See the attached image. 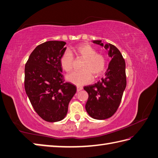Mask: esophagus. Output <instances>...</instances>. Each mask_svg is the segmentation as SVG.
I'll return each instance as SVG.
<instances>
[{
	"mask_svg": "<svg viewBox=\"0 0 158 158\" xmlns=\"http://www.w3.org/2000/svg\"><path fill=\"white\" fill-rule=\"evenodd\" d=\"M82 89H83V87H81V86H77V92L81 91Z\"/></svg>",
	"mask_w": 158,
	"mask_h": 158,
	"instance_id": "esophagus-1",
	"label": "esophagus"
}]
</instances>
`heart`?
<instances>
[{
    "label": "heart",
    "mask_w": 158,
    "mask_h": 158,
    "mask_svg": "<svg viewBox=\"0 0 158 158\" xmlns=\"http://www.w3.org/2000/svg\"><path fill=\"white\" fill-rule=\"evenodd\" d=\"M73 52L79 57L85 59L82 71H75L66 76L67 81L75 85L87 84L92 80V75L98 77L106 70L107 60L103 55L97 53V50L89 44H81L73 48ZM60 63L61 69L66 72H70L73 66V55L66 51L61 55Z\"/></svg>",
    "instance_id": "heart-1"
}]
</instances>
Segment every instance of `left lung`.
Segmentation results:
<instances>
[{
  "label": "left lung",
  "instance_id": "obj_1",
  "mask_svg": "<svg viewBox=\"0 0 158 158\" xmlns=\"http://www.w3.org/2000/svg\"><path fill=\"white\" fill-rule=\"evenodd\" d=\"M92 42L106 48L111 61L101 81L83 88L88 94L85 110L92 118L105 120L114 115L121 101L127 85L125 61L115 46L101 40Z\"/></svg>",
  "mask_w": 158,
  "mask_h": 158
}]
</instances>
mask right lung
I'll return each mask as SVG.
<instances>
[{
  "instance_id": "add662e5",
  "label": "right lung",
  "mask_w": 158,
  "mask_h": 158,
  "mask_svg": "<svg viewBox=\"0 0 158 158\" xmlns=\"http://www.w3.org/2000/svg\"><path fill=\"white\" fill-rule=\"evenodd\" d=\"M63 41H48L31 53L24 68V88L33 109L47 122L66 117L69 104L77 89L64 82L60 63L66 49Z\"/></svg>"
}]
</instances>
